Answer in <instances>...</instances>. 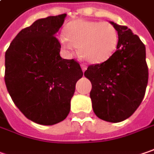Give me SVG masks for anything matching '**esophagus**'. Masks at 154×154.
<instances>
[{
	"label": "esophagus",
	"mask_w": 154,
	"mask_h": 154,
	"mask_svg": "<svg viewBox=\"0 0 154 154\" xmlns=\"http://www.w3.org/2000/svg\"><path fill=\"white\" fill-rule=\"evenodd\" d=\"M81 69H82V71L83 72H85L86 70H87V66L84 65V64H81Z\"/></svg>",
	"instance_id": "esophagus-1"
}]
</instances>
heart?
<instances>
[{
  "label": "heart",
  "instance_id": "b5f03b06",
  "mask_svg": "<svg viewBox=\"0 0 154 154\" xmlns=\"http://www.w3.org/2000/svg\"><path fill=\"white\" fill-rule=\"evenodd\" d=\"M59 42L63 49L73 52L79 48L81 58L89 63L100 64L107 60L117 48L119 35L113 25L107 21L75 20L65 27V35Z\"/></svg>",
  "mask_w": 154,
  "mask_h": 154
}]
</instances>
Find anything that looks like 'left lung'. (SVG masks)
I'll return each mask as SVG.
<instances>
[{
    "label": "left lung",
    "instance_id": "1",
    "mask_svg": "<svg viewBox=\"0 0 154 154\" xmlns=\"http://www.w3.org/2000/svg\"><path fill=\"white\" fill-rule=\"evenodd\" d=\"M117 49L107 60L91 65L84 73L92 83L90 98L100 119L117 123L129 118L142 101L148 81L146 47L126 26L113 21Z\"/></svg>",
    "mask_w": 154,
    "mask_h": 154
}]
</instances>
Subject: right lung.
Here are the masks:
<instances>
[{
    "mask_svg": "<svg viewBox=\"0 0 154 154\" xmlns=\"http://www.w3.org/2000/svg\"><path fill=\"white\" fill-rule=\"evenodd\" d=\"M66 14L39 19L22 29L5 54V83L27 119L44 126L64 120L76 82L83 73L74 60L62 59L54 35Z\"/></svg>",
    "mask_w": 154,
    "mask_h": 154,
    "instance_id": "right-lung-1",
    "label": "right lung"
}]
</instances>
